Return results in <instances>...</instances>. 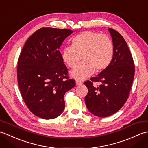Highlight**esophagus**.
<instances>
[{"mask_svg":"<svg viewBox=\"0 0 148 148\" xmlns=\"http://www.w3.org/2000/svg\"><path fill=\"white\" fill-rule=\"evenodd\" d=\"M76 85H81V84H82V82H81V81H76Z\"/></svg>","mask_w":148,"mask_h":148,"instance_id":"34e87169","label":"esophagus"}]
</instances>
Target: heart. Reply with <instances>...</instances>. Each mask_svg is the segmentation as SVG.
Wrapping results in <instances>:
<instances>
[{
  "label": "heart",
  "mask_w": 148,
  "mask_h": 148,
  "mask_svg": "<svg viewBox=\"0 0 148 148\" xmlns=\"http://www.w3.org/2000/svg\"><path fill=\"white\" fill-rule=\"evenodd\" d=\"M114 46L111 38L106 34L84 31L72 40V45L62 51V59L69 67L76 66L79 55H83V64L70 72V76L77 81H83L95 71L100 72L111 64Z\"/></svg>",
  "instance_id": "heart-1"
}]
</instances>
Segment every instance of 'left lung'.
Masks as SVG:
<instances>
[{
  "mask_svg": "<svg viewBox=\"0 0 148 148\" xmlns=\"http://www.w3.org/2000/svg\"><path fill=\"white\" fill-rule=\"evenodd\" d=\"M112 37L114 55L111 64L97 76L86 81L88 94L84 98L88 111L100 118L114 114L126 102L133 83L135 66L132 56L123 37L108 28ZM93 82H99L95 86Z\"/></svg>",
  "mask_w": 148,
  "mask_h": 148,
  "instance_id": "obj_1",
  "label": "left lung"
}]
</instances>
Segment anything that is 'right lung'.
<instances>
[{"instance_id": "1", "label": "right lung", "mask_w": 148, "mask_h": 148, "mask_svg": "<svg viewBox=\"0 0 148 148\" xmlns=\"http://www.w3.org/2000/svg\"><path fill=\"white\" fill-rule=\"evenodd\" d=\"M73 31L44 27L25 44L19 56L17 78L25 103L34 115L53 119L65 108L64 95L76 85L67 76V68L59 48Z\"/></svg>"}]
</instances>
